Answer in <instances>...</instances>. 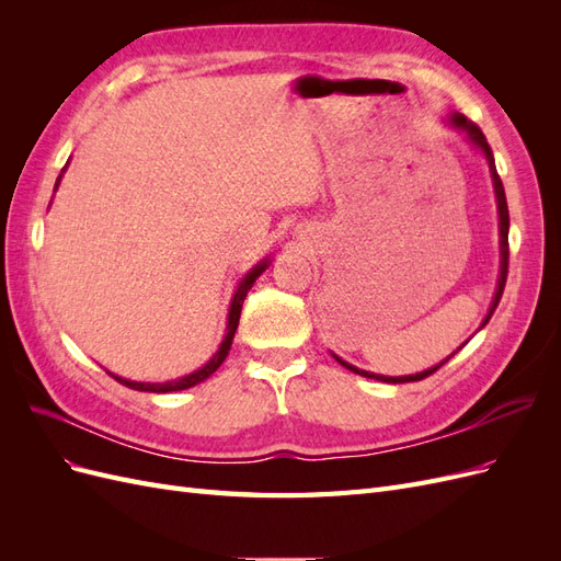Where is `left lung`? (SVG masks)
I'll return each instance as SVG.
<instances>
[{
  "instance_id": "left-lung-1",
  "label": "left lung",
  "mask_w": 561,
  "mask_h": 561,
  "mask_svg": "<svg viewBox=\"0 0 561 561\" xmlns=\"http://www.w3.org/2000/svg\"><path fill=\"white\" fill-rule=\"evenodd\" d=\"M449 124L456 128V130H463L466 133V138L478 147L482 154H484V159H486V163H489V173H491V182H494V194H496V203H499V231H501V274H499V285H496V295H494V301H491V307H489V313H486V318L482 320V328L486 325L489 322V318L494 316V311H496V307H499V301H501V295H503V287H505V278H507V254H511V248H507V229H511V215H507V201H505V190H503V182H501V178H499V173H496V163H494V154H491V147H489V142H486V138H484V133L480 130V126L478 124H472L470 118H466L463 114H458V112H454L451 116H449ZM456 353V351H454ZM451 353V355H454ZM334 355V353H332ZM449 355V358H451ZM449 358H445L443 363H437L435 367H428V369H423V371H419V375H410V377H383V375H375V371H365V369H358V367H353L351 363H346V360H342L339 358V355H334V360L339 363V365H344L346 369H351V371H355V375H360V377H367V379H377V381H386V383H410V381H421V379H426V377H431L433 371H437L439 367H443Z\"/></svg>"
}]
</instances>
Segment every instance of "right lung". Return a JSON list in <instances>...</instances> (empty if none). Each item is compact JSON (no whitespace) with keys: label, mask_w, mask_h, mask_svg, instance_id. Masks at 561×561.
<instances>
[{"label":"right lung","mask_w":561,"mask_h":561,"mask_svg":"<svg viewBox=\"0 0 561 561\" xmlns=\"http://www.w3.org/2000/svg\"><path fill=\"white\" fill-rule=\"evenodd\" d=\"M58 182H60V178H58ZM58 182H56V186H58ZM266 266H268V260H262L257 266H252V268L248 271V274H245V278L239 283V290H236V295H233V299H231V307H229L227 334H225V339H222V344H219L217 353H215L213 358H210L206 365H203L201 369L192 371V375H186V377H182V379L165 381V383L130 381V379H122V377L112 375V371H110V377H114L118 383H124V386H128V388H133V390H145V393H173V390H184V388H192V386H196V383H201V381H206V379L213 375V371L225 363V358L229 355L231 342H233V334H236V328H239V318H241V309H243V301H245V297H248V290L254 285V280H257V278L262 276V271H266Z\"/></svg>","instance_id":"obj_1"}]
</instances>
